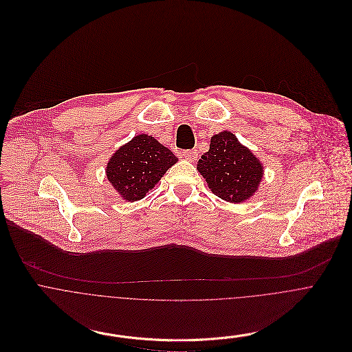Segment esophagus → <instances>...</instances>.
I'll return each mask as SVG.
<instances>
[{
    "instance_id": "obj_1",
    "label": "esophagus",
    "mask_w": 352,
    "mask_h": 352,
    "mask_svg": "<svg viewBox=\"0 0 352 352\" xmlns=\"http://www.w3.org/2000/svg\"><path fill=\"white\" fill-rule=\"evenodd\" d=\"M182 157L186 158L187 161L194 162L198 158V151L197 150H184V151H182Z\"/></svg>"
}]
</instances>
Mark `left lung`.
Masks as SVG:
<instances>
[{
    "instance_id": "8db88e82",
    "label": "left lung",
    "mask_w": 352,
    "mask_h": 352,
    "mask_svg": "<svg viewBox=\"0 0 352 352\" xmlns=\"http://www.w3.org/2000/svg\"><path fill=\"white\" fill-rule=\"evenodd\" d=\"M197 169L215 195L230 202L248 199L263 175L258 158L226 130L210 138L209 151L201 157Z\"/></svg>"
}]
</instances>
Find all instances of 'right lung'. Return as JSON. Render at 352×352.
I'll return each mask as SVG.
<instances>
[{
    "label": "right lung",
    "instance_id": "right-lung-1",
    "mask_svg": "<svg viewBox=\"0 0 352 352\" xmlns=\"http://www.w3.org/2000/svg\"><path fill=\"white\" fill-rule=\"evenodd\" d=\"M176 162L173 153L158 140L140 134L112 155L107 177L124 199L137 201L144 198Z\"/></svg>",
    "mask_w": 352,
    "mask_h": 352
}]
</instances>
